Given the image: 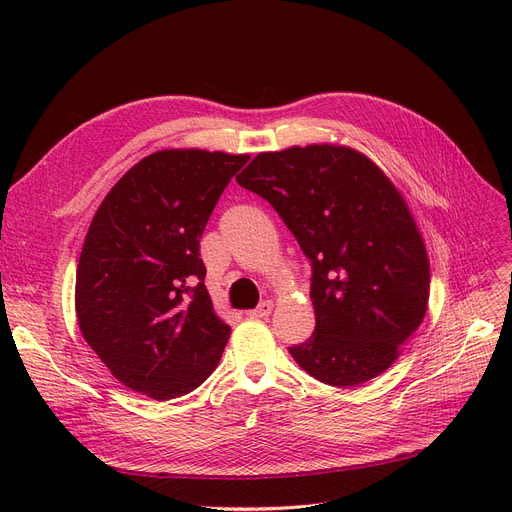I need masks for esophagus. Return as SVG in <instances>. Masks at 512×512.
Here are the masks:
<instances>
[{
	"label": "esophagus",
	"mask_w": 512,
	"mask_h": 512,
	"mask_svg": "<svg viewBox=\"0 0 512 512\" xmlns=\"http://www.w3.org/2000/svg\"><path fill=\"white\" fill-rule=\"evenodd\" d=\"M272 309H274V303H272V301H263V303H259L257 309L247 311V315H249V317H255V319H265L267 315L272 313Z\"/></svg>",
	"instance_id": "obj_1"
}]
</instances>
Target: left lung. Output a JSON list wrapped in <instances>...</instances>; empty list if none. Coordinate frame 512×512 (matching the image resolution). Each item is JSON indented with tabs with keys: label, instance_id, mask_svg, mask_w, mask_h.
I'll return each instance as SVG.
<instances>
[{
	"label": "left lung",
	"instance_id": "left-lung-1",
	"mask_svg": "<svg viewBox=\"0 0 512 512\" xmlns=\"http://www.w3.org/2000/svg\"><path fill=\"white\" fill-rule=\"evenodd\" d=\"M236 182L278 211L311 261L315 332L292 359L338 388L386 371L429 299L423 238L396 186L338 145L259 153Z\"/></svg>",
	"mask_w": 512,
	"mask_h": 512
}]
</instances>
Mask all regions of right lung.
<instances>
[{
    "label": "right lung",
    "instance_id": "obj_1",
    "mask_svg": "<svg viewBox=\"0 0 512 512\" xmlns=\"http://www.w3.org/2000/svg\"><path fill=\"white\" fill-rule=\"evenodd\" d=\"M249 155L157 151L99 205L76 270L80 332L114 378L170 400L218 367L230 326L213 313L199 238Z\"/></svg>",
    "mask_w": 512,
    "mask_h": 512
}]
</instances>
